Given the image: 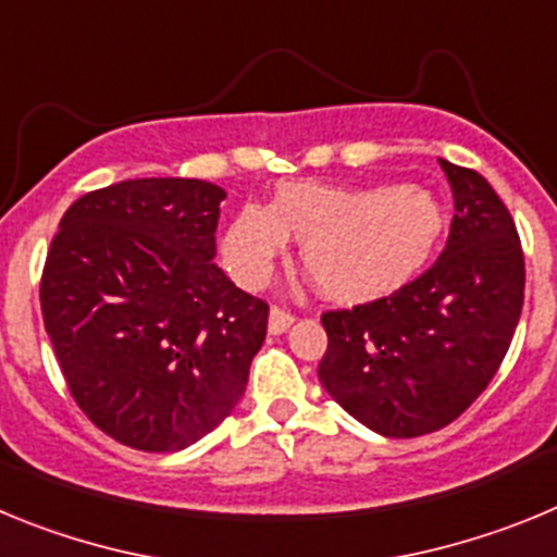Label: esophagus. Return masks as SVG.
Wrapping results in <instances>:
<instances>
[{
    "mask_svg": "<svg viewBox=\"0 0 557 557\" xmlns=\"http://www.w3.org/2000/svg\"><path fill=\"white\" fill-rule=\"evenodd\" d=\"M293 321H295V318L287 312V309L273 307V309H270V318H268L270 334H284L289 326H293Z\"/></svg>",
    "mask_w": 557,
    "mask_h": 557,
    "instance_id": "esophagus-1",
    "label": "esophagus"
}]
</instances>
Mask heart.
Returning <instances> with one entry per match:
<instances>
[{
  "label": "heart",
  "mask_w": 557,
  "mask_h": 557,
  "mask_svg": "<svg viewBox=\"0 0 557 557\" xmlns=\"http://www.w3.org/2000/svg\"><path fill=\"white\" fill-rule=\"evenodd\" d=\"M444 231V209L416 184L354 189L318 181L282 184L268 206L248 203L223 234V259L248 289L270 282L287 239L334 301H373L410 282Z\"/></svg>",
  "instance_id": "b5f03b06"
}]
</instances>
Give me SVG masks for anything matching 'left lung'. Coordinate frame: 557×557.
<instances>
[{
  "instance_id": "8db88e82",
  "label": "left lung",
  "mask_w": 557,
  "mask_h": 557,
  "mask_svg": "<svg viewBox=\"0 0 557 557\" xmlns=\"http://www.w3.org/2000/svg\"><path fill=\"white\" fill-rule=\"evenodd\" d=\"M441 166L455 198L441 259L387 298L321 318V385L385 437L426 435L469 410L499 371L524 304L510 211L480 172Z\"/></svg>"
}]
</instances>
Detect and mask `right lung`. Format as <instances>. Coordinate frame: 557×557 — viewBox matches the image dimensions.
Wrapping results in <instances>:
<instances>
[{"label": "right lung", "instance_id": "add662e5", "mask_svg": "<svg viewBox=\"0 0 557 557\" xmlns=\"http://www.w3.org/2000/svg\"><path fill=\"white\" fill-rule=\"evenodd\" d=\"M225 191L136 178L69 206L41 312L77 407L141 451H181L231 416L268 334V304L214 264Z\"/></svg>", "mask_w": 557, "mask_h": 557}]
</instances>
